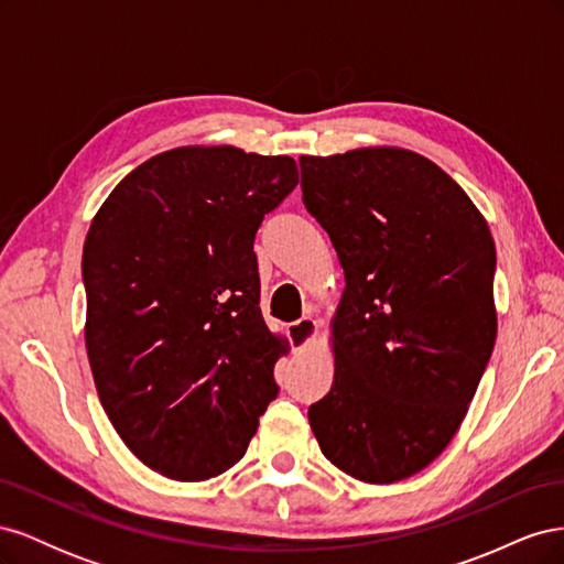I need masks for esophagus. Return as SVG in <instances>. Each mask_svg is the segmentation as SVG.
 <instances>
[{"instance_id":"obj_1","label":"esophagus","mask_w":564,"mask_h":564,"mask_svg":"<svg viewBox=\"0 0 564 564\" xmlns=\"http://www.w3.org/2000/svg\"><path fill=\"white\" fill-rule=\"evenodd\" d=\"M289 340H292V346L296 352H303L313 344V338L317 336V322L313 317H301L299 322H292L286 329Z\"/></svg>"}]
</instances>
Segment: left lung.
Returning a JSON list of instances; mask_svg holds the SVG:
<instances>
[{
  "instance_id": "1",
  "label": "left lung",
  "mask_w": 564,
  "mask_h": 564,
  "mask_svg": "<svg viewBox=\"0 0 564 564\" xmlns=\"http://www.w3.org/2000/svg\"><path fill=\"white\" fill-rule=\"evenodd\" d=\"M303 204L346 275L334 383L311 429L369 485L412 477L456 435L497 340V249L449 174L404 148L301 160Z\"/></svg>"
}]
</instances>
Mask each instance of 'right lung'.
<instances>
[{
	"label": "right lung",
	"mask_w": 564,
	"mask_h": 564,
	"mask_svg": "<svg viewBox=\"0 0 564 564\" xmlns=\"http://www.w3.org/2000/svg\"><path fill=\"white\" fill-rule=\"evenodd\" d=\"M296 183L286 155L185 145L135 166L91 220L94 383L124 445L164 477L226 473L278 398L272 371L289 346L259 308L253 237Z\"/></svg>",
	"instance_id": "add662e5"
}]
</instances>
